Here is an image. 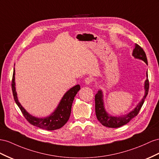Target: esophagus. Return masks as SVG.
<instances>
[{
    "mask_svg": "<svg viewBox=\"0 0 159 159\" xmlns=\"http://www.w3.org/2000/svg\"><path fill=\"white\" fill-rule=\"evenodd\" d=\"M93 80L92 78H90V77H88V78H86L85 79V82L86 84H90L91 83H92Z\"/></svg>",
    "mask_w": 159,
    "mask_h": 159,
    "instance_id": "1",
    "label": "esophagus"
}]
</instances>
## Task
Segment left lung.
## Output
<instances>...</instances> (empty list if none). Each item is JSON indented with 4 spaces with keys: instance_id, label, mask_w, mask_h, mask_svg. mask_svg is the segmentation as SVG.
<instances>
[{
    "instance_id": "left-lung-1",
    "label": "left lung",
    "mask_w": 159,
    "mask_h": 159,
    "mask_svg": "<svg viewBox=\"0 0 159 159\" xmlns=\"http://www.w3.org/2000/svg\"><path fill=\"white\" fill-rule=\"evenodd\" d=\"M132 55L136 59H139L143 60L146 63L148 64L147 55L144 52L143 49L141 48L138 44L135 45V48L133 50ZM147 80L144 82V89L145 93L143 98L140 102L139 104L136 106V108L131 111L128 114L120 116H112L109 115L106 112L104 106V102H103V94L102 90H98V93L95 96V110L96 117L99 122L103 126L109 127V128H118L122 126L125 125L127 123L129 122L132 119L138 115L140 110L142 108L144 104V102L146 97H147L148 89H149V81L148 79V73L147 72Z\"/></svg>"
}]
</instances>
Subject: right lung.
I'll use <instances>...</instances> for the list:
<instances>
[{
    "instance_id": "1",
    "label": "right lung",
    "mask_w": 159,
    "mask_h": 159,
    "mask_svg": "<svg viewBox=\"0 0 159 159\" xmlns=\"http://www.w3.org/2000/svg\"><path fill=\"white\" fill-rule=\"evenodd\" d=\"M15 70L14 68L11 84L12 94H13L16 104L19 106L21 112L23 113L27 120L32 125L47 130H57L65 125L70 116L71 106L73 101L74 100V97L80 89V85H75V86L71 88L64 94L61 100L59 102L57 108L55 109L54 112L51 114L49 116L44 118H39L29 114L19 103L18 98H17L15 89Z\"/></svg>"
}]
</instances>
